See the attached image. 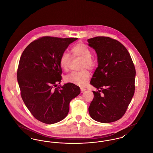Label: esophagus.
<instances>
[{
    "mask_svg": "<svg viewBox=\"0 0 153 153\" xmlns=\"http://www.w3.org/2000/svg\"><path fill=\"white\" fill-rule=\"evenodd\" d=\"M80 90H81V92L82 93L83 92L85 91L86 89H85V88H80Z\"/></svg>",
    "mask_w": 153,
    "mask_h": 153,
    "instance_id": "obj_1",
    "label": "esophagus"
}]
</instances>
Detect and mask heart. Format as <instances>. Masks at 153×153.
Returning a JSON list of instances; mask_svg holds the SVG:
<instances>
[{
  "mask_svg": "<svg viewBox=\"0 0 153 153\" xmlns=\"http://www.w3.org/2000/svg\"><path fill=\"white\" fill-rule=\"evenodd\" d=\"M71 52L73 57L82 58L80 69L82 70L79 72H73L66 75L65 80L66 82L77 85L84 86L91 76L89 71L85 69H94L97 65L96 59L92 56L91 50L86 45L81 42L74 45L71 49ZM71 62V58L69 54L64 51L61 55L59 59V64L62 69L64 71H68Z\"/></svg>",
  "mask_w": 153,
  "mask_h": 153,
  "instance_id": "1",
  "label": "heart"
}]
</instances>
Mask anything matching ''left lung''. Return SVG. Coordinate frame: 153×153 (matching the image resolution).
<instances>
[{
  "instance_id": "1",
  "label": "left lung",
  "mask_w": 153,
  "mask_h": 153,
  "mask_svg": "<svg viewBox=\"0 0 153 153\" xmlns=\"http://www.w3.org/2000/svg\"><path fill=\"white\" fill-rule=\"evenodd\" d=\"M88 42L96 52L98 62L90 82L97 91H93L89 115L99 122H115L124 115L134 94V64L127 49L116 39L96 36Z\"/></svg>"
}]
</instances>
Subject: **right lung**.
I'll list each match as a JSON object with an SVG mask.
<instances>
[{"label": "right lung", "mask_w": 153, "mask_h": 153, "mask_svg": "<svg viewBox=\"0 0 153 153\" xmlns=\"http://www.w3.org/2000/svg\"><path fill=\"white\" fill-rule=\"evenodd\" d=\"M77 38L45 36L33 41L22 53L17 80L22 100L31 114L46 124L57 123L65 117L70 102L80 94V87L61 82V55Z\"/></svg>", "instance_id": "add662e5"}]
</instances>
